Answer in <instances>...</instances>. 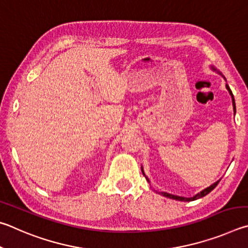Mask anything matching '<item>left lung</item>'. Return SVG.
<instances>
[{
  "instance_id": "left-lung-1",
  "label": "left lung",
  "mask_w": 248,
  "mask_h": 248,
  "mask_svg": "<svg viewBox=\"0 0 248 248\" xmlns=\"http://www.w3.org/2000/svg\"><path fill=\"white\" fill-rule=\"evenodd\" d=\"M212 69H214V71H216V68L215 67H212ZM225 87H227V89H228V91L230 93V94H231V97H232V103H233V110H234V113H235V111H236V108H235V101H234V97H233V93H232V91H231V89H230V87L228 86V84L225 85ZM141 171H142V173H144V170H142L141 169ZM144 175H145V173H144ZM146 176V175H145ZM146 179H147V181L149 182V180H148V177L146 176ZM218 183H219V181L218 182H216V183H214L212 185H210L209 187H207V188H205L203 190H202L201 193H198L197 195H195L194 197H190V198H185V197H181V196H176V195H172V194H169V193H161L163 196H166V197H168V198H171V199H175V201H181V202H192V201H196V199H198V198H202V197H203V196H206L207 194H209L212 189H214L217 185H218Z\"/></svg>"
}]
</instances>
